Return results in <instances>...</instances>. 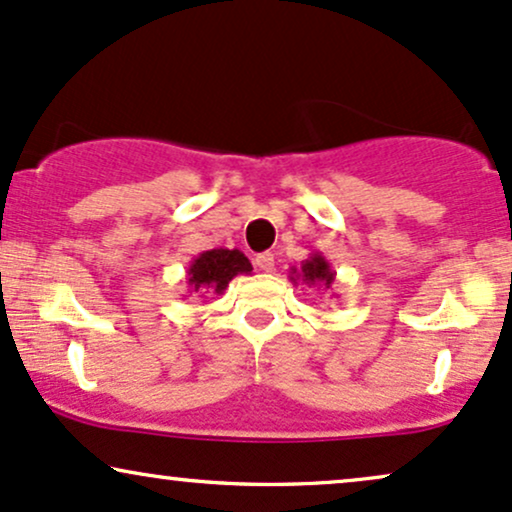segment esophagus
<instances>
[{
    "label": "esophagus",
    "mask_w": 512,
    "mask_h": 512,
    "mask_svg": "<svg viewBox=\"0 0 512 512\" xmlns=\"http://www.w3.org/2000/svg\"><path fill=\"white\" fill-rule=\"evenodd\" d=\"M256 268L261 270V273H273L275 270V256L270 254V251H263V254L256 256Z\"/></svg>",
    "instance_id": "obj_1"
}]
</instances>
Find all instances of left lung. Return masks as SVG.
Here are the masks:
<instances>
[{
    "mask_svg": "<svg viewBox=\"0 0 512 512\" xmlns=\"http://www.w3.org/2000/svg\"><path fill=\"white\" fill-rule=\"evenodd\" d=\"M289 280H292L294 285H296V280H301L308 287L332 289L334 270H332L330 263H327V258L323 254H311L304 263H301V270L292 268V275H289Z\"/></svg>",
    "mask_w": 512,
    "mask_h": 512,
    "instance_id": "8db88e82",
    "label": "left lung"
}]
</instances>
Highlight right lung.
Returning <instances> with one entry per match:
<instances>
[{
  "label": "right lung",
  "mask_w": 512,
  "mask_h": 512,
  "mask_svg": "<svg viewBox=\"0 0 512 512\" xmlns=\"http://www.w3.org/2000/svg\"><path fill=\"white\" fill-rule=\"evenodd\" d=\"M251 275V263L239 249H211L189 263L187 287L189 294L213 292L223 294L232 277Z\"/></svg>",
  "instance_id": "right-lung-1"
}]
</instances>
